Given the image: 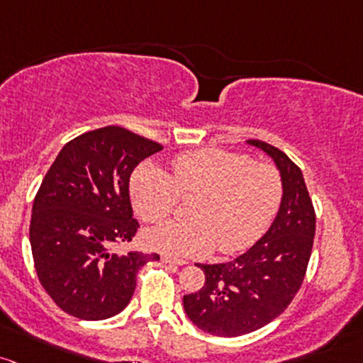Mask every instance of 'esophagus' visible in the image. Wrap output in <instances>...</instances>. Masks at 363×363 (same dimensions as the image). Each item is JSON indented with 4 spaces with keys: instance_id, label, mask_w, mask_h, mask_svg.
Returning a JSON list of instances; mask_svg holds the SVG:
<instances>
[{
    "instance_id": "1",
    "label": "esophagus",
    "mask_w": 363,
    "mask_h": 363,
    "mask_svg": "<svg viewBox=\"0 0 363 363\" xmlns=\"http://www.w3.org/2000/svg\"><path fill=\"white\" fill-rule=\"evenodd\" d=\"M162 262L163 264H170V265H184V260H177V258L169 257V255H162Z\"/></svg>"
}]
</instances>
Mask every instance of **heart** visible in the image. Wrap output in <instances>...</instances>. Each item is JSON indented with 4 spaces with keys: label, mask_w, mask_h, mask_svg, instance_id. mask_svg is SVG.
Masks as SVG:
<instances>
[{
    "label": "heart",
    "mask_w": 363,
    "mask_h": 363,
    "mask_svg": "<svg viewBox=\"0 0 363 363\" xmlns=\"http://www.w3.org/2000/svg\"><path fill=\"white\" fill-rule=\"evenodd\" d=\"M170 170L139 165L130 177V198L139 217L155 224L172 213L179 194H194L191 218L165 222L145 236L150 248L172 257H200L215 246L222 253L246 250L265 233L281 203L279 170L245 153L186 151L170 162Z\"/></svg>",
    "instance_id": "heart-1"
}]
</instances>
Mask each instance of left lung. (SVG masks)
Returning <instances> with one entry per match:
<instances>
[{"label": "left lung", "instance_id": "obj_1", "mask_svg": "<svg viewBox=\"0 0 363 363\" xmlns=\"http://www.w3.org/2000/svg\"><path fill=\"white\" fill-rule=\"evenodd\" d=\"M281 172L282 200L272 225L252 248L225 264H196L205 272L200 291L184 294L186 315L213 336L234 337L281 315L301 288L315 236V210L303 174L286 153L248 139Z\"/></svg>", "mask_w": 363, "mask_h": 363}]
</instances>
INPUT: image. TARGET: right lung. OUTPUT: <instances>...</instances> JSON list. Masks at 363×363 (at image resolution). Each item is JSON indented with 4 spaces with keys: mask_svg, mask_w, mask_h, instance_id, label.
<instances>
[{
    "mask_svg": "<svg viewBox=\"0 0 363 363\" xmlns=\"http://www.w3.org/2000/svg\"><path fill=\"white\" fill-rule=\"evenodd\" d=\"M163 146L123 127L81 134L63 146L34 198L29 240L39 282L63 312L82 320L121 313L143 265L157 253L110 252L136 236L129 179Z\"/></svg>",
    "mask_w": 363,
    "mask_h": 363,
    "instance_id": "add662e5",
    "label": "right lung"
}]
</instances>
